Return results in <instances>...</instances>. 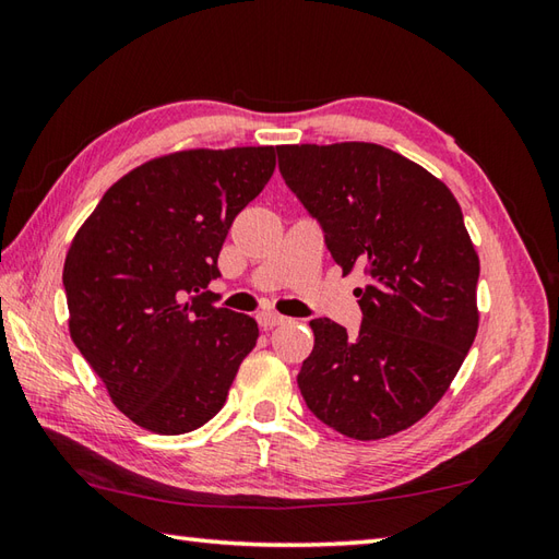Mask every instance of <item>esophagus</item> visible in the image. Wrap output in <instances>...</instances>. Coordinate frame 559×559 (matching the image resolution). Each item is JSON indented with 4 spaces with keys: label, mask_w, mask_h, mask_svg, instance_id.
I'll list each match as a JSON object with an SVG mask.
<instances>
[{
    "label": "esophagus",
    "mask_w": 559,
    "mask_h": 559,
    "mask_svg": "<svg viewBox=\"0 0 559 559\" xmlns=\"http://www.w3.org/2000/svg\"><path fill=\"white\" fill-rule=\"evenodd\" d=\"M257 322H259V326H261V329L269 331V329H273V326L286 324L288 319H286V317H281V314H273V312H261V314H257Z\"/></svg>",
    "instance_id": "34e87169"
}]
</instances>
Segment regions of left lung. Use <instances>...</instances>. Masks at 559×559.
Here are the masks:
<instances>
[{"mask_svg": "<svg viewBox=\"0 0 559 559\" xmlns=\"http://www.w3.org/2000/svg\"><path fill=\"white\" fill-rule=\"evenodd\" d=\"M278 170L355 290L358 336L312 319L300 394L319 420L353 439H382L432 411L478 331L480 261L454 194L401 153L346 144L278 146Z\"/></svg>", "mask_w": 559, "mask_h": 559, "instance_id": "1", "label": "left lung"}]
</instances>
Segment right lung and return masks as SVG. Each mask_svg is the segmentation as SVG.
I'll return each instance as SVG.
<instances>
[{
  "label": "right lung",
  "mask_w": 559,
  "mask_h": 559,
  "mask_svg": "<svg viewBox=\"0 0 559 559\" xmlns=\"http://www.w3.org/2000/svg\"><path fill=\"white\" fill-rule=\"evenodd\" d=\"M273 168V146L148 160L103 194L71 242V341L139 427L185 435L209 423L257 346L254 319L216 307L206 288L235 216Z\"/></svg>",
  "instance_id": "1"
}]
</instances>
